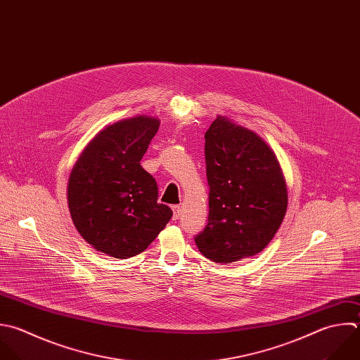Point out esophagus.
<instances>
[{"instance_id": "34e87169", "label": "esophagus", "mask_w": 360, "mask_h": 360, "mask_svg": "<svg viewBox=\"0 0 360 360\" xmlns=\"http://www.w3.org/2000/svg\"><path fill=\"white\" fill-rule=\"evenodd\" d=\"M172 210H173V219H179L180 218V211H181L180 205H173Z\"/></svg>"}]
</instances>
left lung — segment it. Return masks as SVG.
<instances>
[{"instance_id": "8db88e82", "label": "left lung", "mask_w": 360, "mask_h": 360, "mask_svg": "<svg viewBox=\"0 0 360 360\" xmlns=\"http://www.w3.org/2000/svg\"><path fill=\"white\" fill-rule=\"evenodd\" d=\"M208 224L194 240L200 252L231 263L262 252L280 228L287 188L271 149L252 131L217 117L205 132Z\"/></svg>"}]
</instances>
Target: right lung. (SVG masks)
<instances>
[{
  "label": "right lung",
  "mask_w": 360,
  "mask_h": 360,
  "mask_svg": "<svg viewBox=\"0 0 360 360\" xmlns=\"http://www.w3.org/2000/svg\"><path fill=\"white\" fill-rule=\"evenodd\" d=\"M159 120L138 115L107 127L83 150L68 200L80 235L98 252L128 259L143 252L173 211L158 202V183L141 160Z\"/></svg>",
  "instance_id": "add662e5"
}]
</instances>
